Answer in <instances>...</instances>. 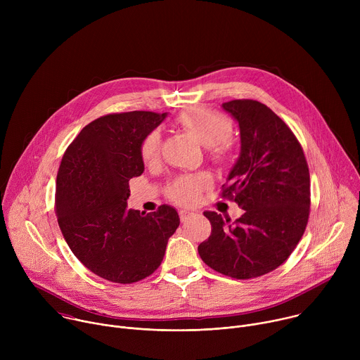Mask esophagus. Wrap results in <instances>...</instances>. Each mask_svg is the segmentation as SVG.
Here are the masks:
<instances>
[{"instance_id": "34e87169", "label": "esophagus", "mask_w": 360, "mask_h": 360, "mask_svg": "<svg viewBox=\"0 0 360 360\" xmlns=\"http://www.w3.org/2000/svg\"><path fill=\"white\" fill-rule=\"evenodd\" d=\"M192 217H193V212H191V211H179V218L182 222H186Z\"/></svg>"}]
</instances>
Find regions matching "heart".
I'll return each instance as SVG.
<instances>
[{
  "mask_svg": "<svg viewBox=\"0 0 360 360\" xmlns=\"http://www.w3.org/2000/svg\"><path fill=\"white\" fill-rule=\"evenodd\" d=\"M176 124L193 135L199 143L207 146L208 155L217 164H225L231 158L232 143L229 135L232 132V122L219 114L207 110H188L176 118ZM141 158L146 164L155 162L160 158L161 152V135L157 131L149 132L141 142L139 146ZM211 185V178L208 174L182 175L176 178L168 193L172 200L189 205L193 203L199 193Z\"/></svg>",
  "mask_w": 360,
  "mask_h": 360,
  "instance_id": "obj_1",
  "label": "heart"
}]
</instances>
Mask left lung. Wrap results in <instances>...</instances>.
Here are the masks:
<instances>
[{"label":"left lung","mask_w":360,"mask_h":360,"mask_svg":"<svg viewBox=\"0 0 360 360\" xmlns=\"http://www.w3.org/2000/svg\"><path fill=\"white\" fill-rule=\"evenodd\" d=\"M236 120L240 152L222 196L245 212L235 222L203 212L212 225L198 246L214 271L250 279L275 271L299 243L311 208L309 168L290 128L266 105L253 99L224 102Z\"/></svg>","instance_id":"1"}]
</instances>
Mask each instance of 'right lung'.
I'll list each match as a JSON object with an SVG mask.
<instances>
[{
	"mask_svg": "<svg viewBox=\"0 0 360 360\" xmlns=\"http://www.w3.org/2000/svg\"><path fill=\"white\" fill-rule=\"evenodd\" d=\"M167 112L132 111L101 117L67 148L57 175L56 212L72 253L95 275L134 283L161 265L179 226L175 208H127L129 179L143 172L139 146Z\"/></svg>",
	"mask_w": 360,
	"mask_h": 360,
	"instance_id": "add662e5",
	"label": "right lung"
}]
</instances>
